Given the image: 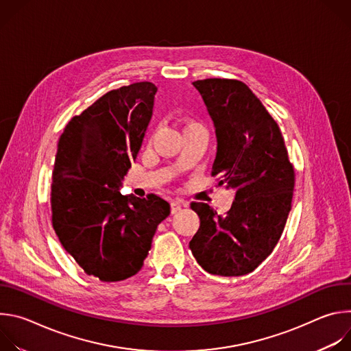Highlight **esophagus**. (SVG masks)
<instances>
[{
	"label": "esophagus",
	"mask_w": 351,
	"mask_h": 351,
	"mask_svg": "<svg viewBox=\"0 0 351 351\" xmlns=\"http://www.w3.org/2000/svg\"><path fill=\"white\" fill-rule=\"evenodd\" d=\"M183 206H186V203H183L182 199H179V198L173 199V202L171 203V213H172V214H178V213L182 210Z\"/></svg>",
	"instance_id": "esophagus-1"
}]
</instances>
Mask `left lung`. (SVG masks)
Masks as SVG:
<instances>
[{"label": "left lung", "instance_id": "8db88e82", "mask_svg": "<svg viewBox=\"0 0 351 351\" xmlns=\"http://www.w3.org/2000/svg\"><path fill=\"white\" fill-rule=\"evenodd\" d=\"M217 134L213 176L236 190L225 215L191 203L199 228L189 243L204 271L219 276L253 272L275 248L291 210L294 169L278 123L243 82L197 80Z\"/></svg>", "mask_w": 351, "mask_h": 351}]
</instances>
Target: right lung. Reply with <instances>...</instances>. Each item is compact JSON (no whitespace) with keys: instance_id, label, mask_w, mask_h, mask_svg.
Returning <instances> with one entry per match:
<instances>
[{"instance_id":"add662e5","label":"right lung","mask_w":351,"mask_h":351,"mask_svg":"<svg viewBox=\"0 0 351 351\" xmlns=\"http://www.w3.org/2000/svg\"><path fill=\"white\" fill-rule=\"evenodd\" d=\"M156 84L108 91L73 117L58 141L51 184L53 226L87 275L118 282L136 275L169 203L122 195L121 186L153 115Z\"/></svg>"}]
</instances>
